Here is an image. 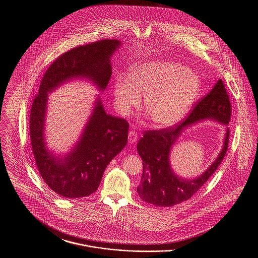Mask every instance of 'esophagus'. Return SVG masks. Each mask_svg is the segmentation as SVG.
Returning <instances> with one entry per match:
<instances>
[{
	"instance_id": "obj_1",
	"label": "esophagus",
	"mask_w": 258,
	"mask_h": 258,
	"mask_svg": "<svg viewBox=\"0 0 258 258\" xmlns=\"http://www.w3.org/2000/svg\"><path fill=\"white\" fill-rule=\"evenodd\" d=\"M136 141H137V134L135 133V131H131L128 133V143L134 144Z\"/></svg>"
}]
</instances>
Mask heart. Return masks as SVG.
I'll return each instance as SVG.
<instances>
[{"mask_svg":"<svg viewBox=\"0 0 258 258\" xmlns=\"http://www.w3.org/2000/svg\"><path fill=\"white\" fill-rule=\"evenodd\" d=\"M115 103L128 114L144 96L148 115L156 126H170L181 121L191 108L201 89L199 76L180 62L153 61L135 64L127 78L119 75L114 82Z\"/></svg>","mask_w":258,"mask_h":258,"instance_id":"b5f03b06","label":"heart"}]
</instances>
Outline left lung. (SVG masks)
<instances>
[{
    "mask_svg": "<svg viewBox=\"0 0 258 258\" xmlns=\"http://www.w3.org/2000/svg\"><path fill=\"white\" fill-rule=\"evenodd\" d=\"M231 104L222 80L201 98L182 123L159 131H146L137 143L143 160V173L137 192L142 200L161 207H171L188 200L208 181L223 160L229 141L226 126L221 153L216 160L196 179L177 176L170 166V150L186 126L210 119L227 125L231 118Z\"/></svg>",
    "mask_w": 258,
    "mask_h": 258,
    "instance_id": "8db88e82",
    "label": "left lung"
}]
</instances>
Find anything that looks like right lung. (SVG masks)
Returning a JSON list of instances; mask_svg holds the SVG:
<instances>
[{
	"mask_svg": "<svg viewBox=\"0 0 258 258\" xmlns=\"http://www.w3.org/2000/svg\"><path fill=\"white\" fill-rule=\"evenodd\" d=\"M120 45V40L102 39L77 46L53 61L41 79L30 114L31 144L40 176L61 197H85L98 189L106 166L126 145L130 124L107 114L98 98L79 141L59 158L44 141L48 93L74 78H86L103 91L112 74L111 57Z\"/></svg>",
	"mask_w": 258,
	"mask_h": 258,
	"instance_id": "add662e5",
	"label": "right lung"
}]
</instances>
